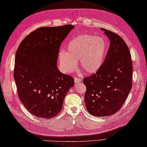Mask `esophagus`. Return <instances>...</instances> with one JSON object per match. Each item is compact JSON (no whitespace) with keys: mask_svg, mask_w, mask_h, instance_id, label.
<instances>
[{"mask_svg":"<svg viewBox=\"0 0 147 147\" xmlns=\"http://www.w3.org/2000/svg\"><path fill=\"white\" fill-rule=\"evenodd\" d=\"M74 82H75V83H76V84L80 83V82H81V79L80 78L76 77L74 78Z\"/></svg>","mask_w":147,"mask_h":147,"instance_id":"esophagus-1","label":"esophagus"}]
</instances>
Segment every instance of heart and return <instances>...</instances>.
I'll return each mask as SVG.
<instances>
[{
	"label": "heart",
	"mask_w": 147,
	"mask_h": 147,
	"mask_svg": "<svg viewBox=\"0 0 147 147\" xmlns=\"http://www.w3.org/2000/svg\"><path fill=\"white\" fill-rule=\"evenodd\" d=\"M108 50V42L102 36L83 34L69 41L65 51L59 54L60 65L69 73L77 67L79 60L82 69L89 74L95 73L101 67Z\"/></svg>",
	"instance_id": "heart-1"
}]
</instances>
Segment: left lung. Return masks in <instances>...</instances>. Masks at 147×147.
Masks as SVG:
<instances>
[{"mask_svg":"<svg viewBox=\"0 0 147 147\" xmlns=\"http://www.w3.org/2000/svg\"><path fill=\"white\" fill-rule=\"evenodd\" d=\"M110 41L105 59L98 70L83 82L87 90L84 100L91 115L106 117L117 113L132 87L133 68L126 43L119 35L103 28Z\"/></svg>","mask_w":147,"mask_h":147,"instance_id":"obj_1","label":"left lung"}]
</instances>
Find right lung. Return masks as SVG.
<instances>
[{"mask_svg": "<svg viewBox=\"0 0 147 147\" xmlns=\"http://www.w3.org/2000/svg\"><path fill=\"white\" fill-rule=\"evenodd\" d=\"M74 28L72 25L38 28L17 49L13 77L18 95L28 112L38 118L56 116L74 85V78L57 66L60 45Z\"/></svg>", "mask_w": 147, "mask_h": 147, "instance_id": "1", "label": "right lung"}]
</instances>
